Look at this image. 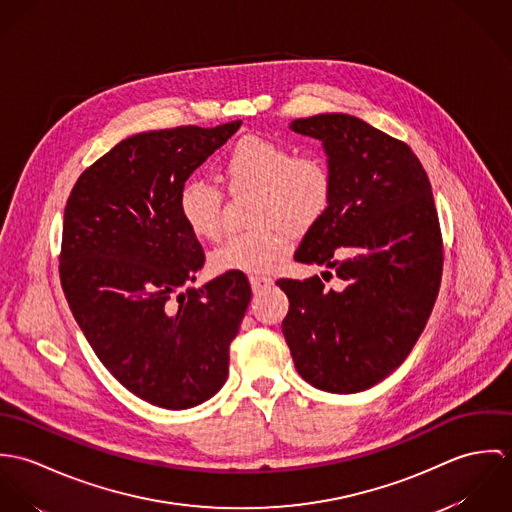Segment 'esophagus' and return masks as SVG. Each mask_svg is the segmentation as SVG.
Returning a JSON list of instances; mask_svg holds the SVG:
<instances>
[{"instance_id": "obj_1", "label": "esophagus", "mask_w": 512, "mask_h": 512, "mask_svg": "<svg viewBox=\"0 0 512 512\" xmlns=\"http://www.w3.org/2000/svg\"><path fill=\"white\" fill-rule=\"evenodd\" d=\"M272 284H274V280L268 278V276H252V278H250V286H252V292L254 293L264 292V290L270 288Z\"/></svg>"}]
</instances>
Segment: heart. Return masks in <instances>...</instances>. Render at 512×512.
Listing matches in <instances>:
<instances>
[{"label":"heart","mask_w":512,"mask_h":512,"mask_svg":"<svg viewBox=\"0 0 512 512\" xmlns=\"http://www.w3.org/2000/svg\"><path fill=\"white\" fill-rule=\"evenodd\" d=\"M222 175L230 189L254 191L252 220L258 226L228 234L211 252L217 274H264L288 252L290 234L311 228L329 207L331 171L315 155L293 157L276 140L242 136L222 159ZM177 209L187 228L205 240L220 232V193L209 183L191 179L177 195Z\"/></svg>","instance_id":"heart-1"}]
</instances>
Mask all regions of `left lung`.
Returning <instances> with one entry per match:
<instances>
[{"instance_id": "1", "label": "left lung", "mask_w": 512, "mask_h": 512, "mask_svg": "<svg viewBox=\"0 0 512 512\" xmlns=\"http://www.w3.org/2000/svg\"><path fill=\"white\" fill-rule=\"evenodd\" d=\"M290 130L321 142L333 179L293 258L341 284L278 280L290 299L282 333L305 382L361 392L406 361L434 309L443 250L432 185L410 147L357 116L299 118Z\"/></svg>"}]
</instances>
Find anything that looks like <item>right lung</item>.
<instances>
[{
	"mask_svg": "<svg viewBox=\"0 0 512 512\" xmlns=\"http://www.w3.org/2000/svg\"><path fill=\"white\" fill-rule=\"evenodd\" d=\"M240 124L126 138L78 177L65 207L59 270L74 319L110 374L159 408L219 392L250 303L238 272L182 290L205 254L177 209L179 189Z\"/></svg>",
	"mask_w": 512,
	"mask_h": 512,
	"instance_id": "1",
	"label": "right lung"
}]
</instances>
